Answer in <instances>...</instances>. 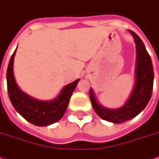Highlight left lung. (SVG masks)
<instances>
[{
	"instance_id": "obj_1",
	"label": "left lung",
	"mask_w": 159,
	"mask_h": 159,
	"mask_svg": "<svg viewBox=\"0 0 159 159\" xmlns=\"http://www.w3.org/2000/svg\"><path fill=\"white\" fill-rule=\"evenodd\" d=\"M136 43L137 61L135 70V86L126 103L117 109H109L102 106L97 100L92 88H90V100L92 106L99 116L114 123L129 121L140 114L147 106L152 97L154 80V72L152 58L147 52L141 38L129 30Z\"/></svg>"
}]
</instances>
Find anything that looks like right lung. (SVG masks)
Here are the masks:
<instances>
[{
  "label": "right lung",
  "mask_w": 159,
  "mask_h": 159,
  "mask_svg": "<svg viewBox=\"0 0 159 159\" xmlns=\"http://www.w3.org/2000/svg\"><path fill=\"white\" fill-rule=\"evenodd\" d=\"M16 49L10 57L7 70V93L13 107L25 120L36 126H48L57 122L66 110L70 98L80 80L66 85L52 101L43 102L29 96L19 88L14 77L13 66Z\"/></svg>",
  "instance_id": "right-lung-1"
}]
</instances>
